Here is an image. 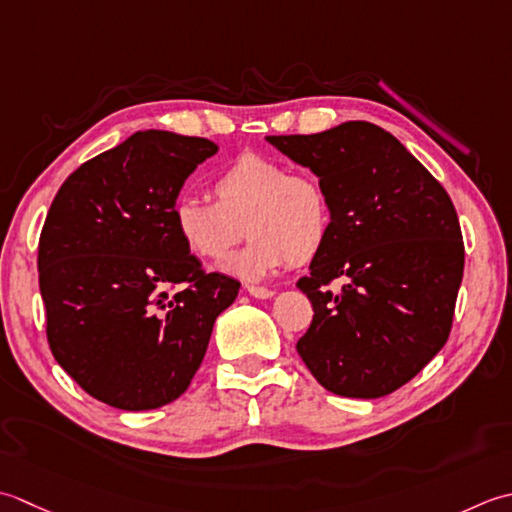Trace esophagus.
Segmentation results:
<instances>
[{
	"label": "esophagus",
	"mask_w": 512,
	"mask_h": 512,
	"mask_svg": "<svg viewBox=\"0 0 512 512\" xmlns=\"http://www.w3.org/2000/svg\"><path fill=\"white\" fill-rule=\"evenodd\" d=\"M247 294L249 296H254V298H260V300H267V298H271L276 294L274 289H267V287H247Z\"/></svg>",
	"instance_id": "obj_1"
}]
</instances>
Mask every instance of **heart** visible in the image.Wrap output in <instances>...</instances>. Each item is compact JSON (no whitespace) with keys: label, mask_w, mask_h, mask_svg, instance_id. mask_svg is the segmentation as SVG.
<instances>
[{"label":"heart","mask_w":512,"mask_h":512,"mask_svg":"<svg viewBox=\"0 0 512 512\" xmlns=\"http://www.w3.org/2000/svg\"><path fill=\"white\" fill-rule=\"evenodd\" d=\"M212 194L216 203L179 198L172 221L185 247L207 263H223L245 234L252 238L227 263L229 274L265 278L287 263H309L327 245L331 203L314 174L243 154L216 174Z\"/></svg>","instance_id":"heart-1"}]
</instances>
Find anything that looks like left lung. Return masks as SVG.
<instances>
[{
    "mask_svg": "<svg viewBox=\"0 0 512 512\" xmlns=\"http://www.w3.org/2000/svg\"><path fill=\"white\" fill-rule=\"evenodd\" d=\"M314 172L331 234L298 280L314 320L296 344L327 391L373 400L415 378L451 333L464 241L451 196L404 145L369 121L267 137ZM342 277L338 295L326 289Z\"/></svg>",
    "mask_w": 512,
    "mask_h": 512,
    "instance_id": "obj_1",
    "label": "left lung"
}]
</instances>
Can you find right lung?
Segmentation results:
<instances>
[{"instance_id": "right-lung-1", "label": "right lung", "mask_w": 512, "mask_h": 512, "mask_svg": "<svg viewBox=\"0 0 512 512\" xmlns=\"http://www.w3.org/2000/svg\"><path fill=\"white\" fill-rule=\"evenodd\" d=\"M216 152L201 137L134 132L72 172L48 210L37 267L50 351L114 409H159L185 393L241 289L207 274L172 221L185 179Z\"/></svg>"}]
</instances>
